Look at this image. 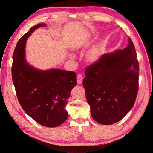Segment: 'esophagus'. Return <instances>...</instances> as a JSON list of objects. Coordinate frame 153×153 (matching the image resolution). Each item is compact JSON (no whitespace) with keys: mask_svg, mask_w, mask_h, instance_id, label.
Masks as SVG:
<instances>
[{"mask_svg":"<svg viewBox=\"0 0 153 153\" xmlns=\"http://www.w3.org/2000/svg\"><path fill=\"white\" fill-rule=\"evenodd\" d=\"M82 80H83V77L81 75V74H78V75H77V82L79 83V84H80V85L82 84Z\"/></svg>","mask_w":153,"mask_h":153,"instance_id":"esophagus-1","label":"esophagus"}]
</instances>
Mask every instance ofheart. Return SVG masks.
Listing matches in <instances>:
<instances>
[{"label": "heart", "mask_w": 153, "mask_h": 153, "mask_svg": "<svg viewBox=\"0 0 153 153\" xmlns=\"http://www.w3.org/2000/svg\"><path fill=\"white\" fill-rule=\"evenodd\" d=\"M99 56V50L97 48H94L88 54V59L91 61H94L98 59ZM71 57H73V56H71Z\"/></svg>", "instance_id": "1"}]
</instances>
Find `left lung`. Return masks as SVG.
Instances as JSON below:
<instances>
[{
	"label": "left lung",
	"mask_w": 153,
	"mask_h": 153,
	"mask_svg": "<svg viewBox=\"0 0 153 153\" xmlns=\"http://www.w3.org/2000/svg\"><path fill=\"white\" fill-rule=\"evenodd\" d=\"M124 50L102 54L85 71L82 85L92 117L102 125L119 122L136 100L139 65L130 38Z\"/></svg>",
	"instance_id": "8db88e82"
}]
</instances>
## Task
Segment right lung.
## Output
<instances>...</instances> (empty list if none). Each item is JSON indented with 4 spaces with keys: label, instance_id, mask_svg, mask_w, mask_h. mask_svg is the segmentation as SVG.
<instances>
[{
    "label": "right lung",
    "instance_id": "1",
    "mask_svg": "<svg viewBox=\"0 0 153 153\" xmlns=\"http://www.w3.org/2000/svg\"><path fill=\"white\" fill-rule=\"evenodd\" d=\"M32 27L17 42L13 56L12 77L20 105L25 112L40 125L56 127L67 120V100L77 84L74 72L51 68L40 70L25 60V45L37 28Z\"/></svg>",
    "mask_w": 153,
    "mask_h": 153
}]
</instances>
